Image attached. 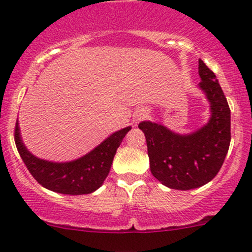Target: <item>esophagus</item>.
Listing matches in <instances>:
<instances>
[{"instance_id": "1", "label": "esophagus", "mask_w": 252, "mask_h": 252, "mask_svg": "<svg viewBox=\"0 0 252 252\" xmlns=\"http://www.w3.org/2000/svg\"><path fill=\"white\" fill-rule=\"evenodd\" d=\"M145 116H146L145 112L140 111L139 113H136V116H135V118H136V121H141L143 117H145Z\"/></svg>"}]
</instances>
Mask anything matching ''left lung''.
Listing matches in <instances>:
<instances>
[{
	"label": "left lung",
	"instance_id": "obj_1",
	"mask_svg": "<svg viewBox=\"0 0 252 252\" xmlns=\"http://www.w3.org/2000/svg\"><path fill=\"white\" fill-rule=\"evenodd\" d=\"M198 84L211 104L208 123L195 132L179 135L162 124H139L147 141L151 172L171 189L190 190L211 182L223 164L231 142V110L219 81L198 60Z\"/></svg>",
	"mask_w": 252,
	"mask_h": 252
}]
</instances>
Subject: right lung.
<instances>
[{
	"label": "right lung",
	"mask_w": 252,
	"mask_h": 252,
	"mask_svg": "<svg viewBox=\"0 0 252 252\" xmlns=\"http://www.w3.org/2000/svg\"><path fill=\"white\" fill-rule=\"evenodd\" d=\"M131 126L113 132L86 156L68 162L39 159L27 151L16 121L14 139L21 159L33 178L51 191L65 195H85L101 187L110 172L113 157Z\"/></svg>",
	"instance_id": "obj_1"
}]
</instances>
